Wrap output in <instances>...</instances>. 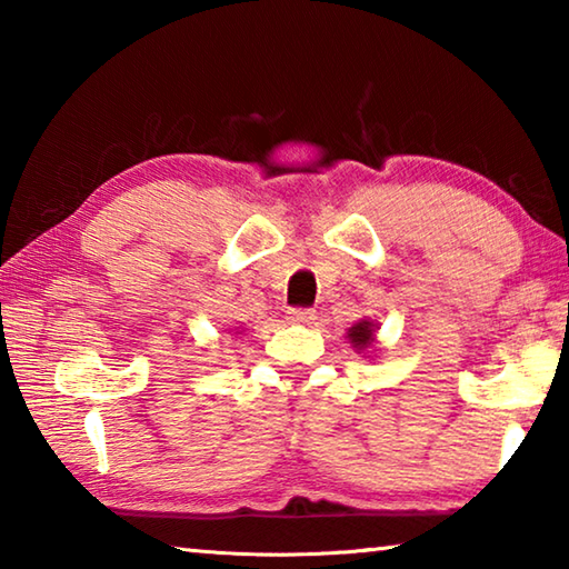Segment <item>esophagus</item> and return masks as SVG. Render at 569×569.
Masks as SVG:
<instances>
[{
    "mask_svg": "<svg viewBox=\"0 0 569 569\" xmlns=\"http://www.w3.org/2000/svg\"><path fill=\"white\" fill-rule=\"evenodd\" d=\"M316 319V313L311 311V308H291L288 311V321L291 323H311Z\"/></svg>",
    "mask_w": 569,
    "mask_h": 569,
    "instance_id": "esophagus-1",
    "label": "esophagus"
}]
</instances>
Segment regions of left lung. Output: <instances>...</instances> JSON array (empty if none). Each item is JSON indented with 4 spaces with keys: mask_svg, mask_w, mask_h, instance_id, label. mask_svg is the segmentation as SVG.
I'll return each instance as SVG.
<instances>
[{
    "mask_svg": "<svg viewBox=\"0 0 569 569\" xmlns=\"http://www.w3.org/2000/svg\"><path fill=\"white\" fill-rule=\"evenodd\" d=\"M373 331H377V323L369 319H361L349 329V341L356 351H366L373 343Z\"/></svg>",
    "mask_w": 569,
    "mask_h": 569,
    "instance_id": "8db88e82",
    "label": "left lung"
}]
</instances>
